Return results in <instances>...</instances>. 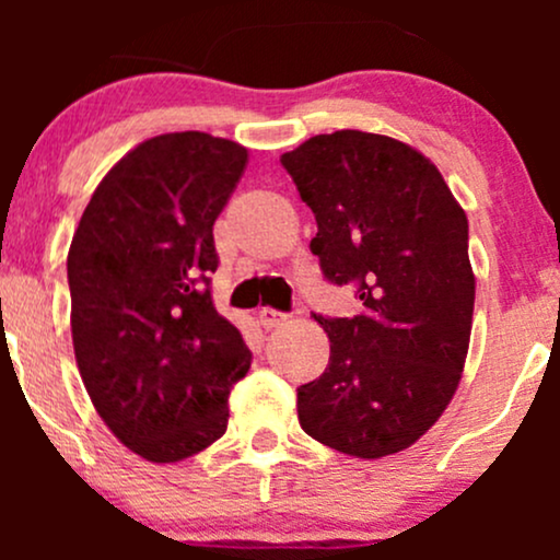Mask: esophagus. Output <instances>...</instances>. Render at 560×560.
I'll return each mask as SVG.
<instances>
[{
    "mask_svg": "<svg viewBox=\"0 0 560 560\" xmlns=\"http://www.w3.org/2000/svg\"><path fill=\"white\" fill-rule=\"evenodd\" d=\"M284 320H287V313L276 311V307H260L258 311V324L262 329H279Z\"/></svg>",
    "mask_w": 560,
    "mask_h": 560,
    "instance_id": "esophagus-1",
    "label": "esophagus"
}]
</instances>
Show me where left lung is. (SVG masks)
Returning a JSON list of instances; mask_svg holds the SVG:
<instances>
[{
    "instance_id": "left-lung-1",
    "label": "left lung",
    "mask_w": 560,
    "mask_h": 560,
    "mask_svg": "<svg viewBox=\"0 0 560 560\" xmlns=\"http://www.w3.org/2000/svg\"><path fill=\"white\" fill-rule=\"evenodd\" d=\"M318 234L311 253L363 313L313 318L329 365L298 387L300 427L355 458L413 445L453 400L474 316L468 221L442 173L402 141L334 131L281 155Z\"/></svg>"
}]
</instances>
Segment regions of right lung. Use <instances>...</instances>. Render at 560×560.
Segmentation results:
<instances>
[{"label": "right lung", "instance_id": "obj_1", "mask_svg": "<svg viewBox=\"0 0 560 560\" xmlns=\"http://www.w3.org/2000/svg\"><path fill=\"white\" fill-rule=\"evenodd\" d=\"M247 165L202 131L141 141L102 178L68 253L70 329L83 387L128 450L189 458L229 423L253 352L218 316L213 223Z\"/></svg>", "mask_w": 560, "mask_h": 560}]
</instances>
